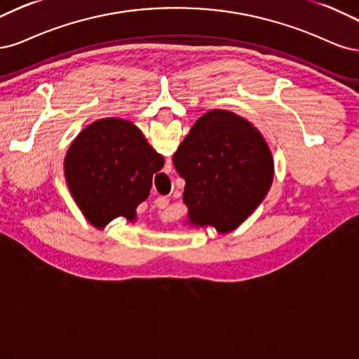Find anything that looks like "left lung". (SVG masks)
<instances>
[{
  "label": "left lung",
  "mask_w": 359,
  "mask_h": 359,
  "mask_svg": "<svg viewBox=\"0 0 359 359\" xmlns=\"http://www.w3.org/2000/svg\"><path fill=\"white\" fill-rule=\"evenodd\" d=\"M184 179L183 203L194 225L229 233L257 209L273 182V156L246 119L212 110L194 123L172 155Z\"/></svg>",
  "instance_id": "8db88e82"
}]
</instances>
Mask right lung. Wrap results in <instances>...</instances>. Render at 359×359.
<instances>
[{"label":"right lung","instance_id":"1","mask_svg":"<svg viewBox=\"0 0 359 359\" xmlns=\"http://www.w3.org/2000/svg\"><path fill=\"white\" fill-rule=\"evenodd\" d=\"M164 158L128 121L101 119L80 133L68 149L64 170L80 210L97 228L114 217L135 219L137 205L152 188Z\"/></svg>","mask_w":359,"mask_h":359}]
</instances>
